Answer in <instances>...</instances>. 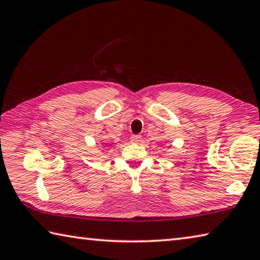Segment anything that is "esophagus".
Segmentation results:
<instances>
[{
  "mask_svg": "<svg viewBox=\"0 0 260 260\" xmlns=\"http://www.w3.org/2000/svg\"><path fill=\"white\" fill-rule=\"evenodd\" d=\"M141 139H142V136H141V135H132L131 136V142L139 143L140 141H141Z\"/></svg>",
  "mask_w": 260,
  "mask_h": 260,
  "instance_id": "esophagus-1",
  "label": "esophagus"
}]
</instances>
